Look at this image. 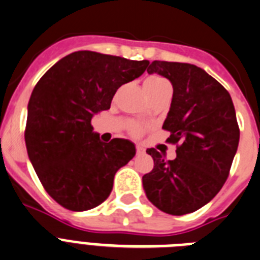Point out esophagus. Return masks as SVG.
Returning <instances> with one entry per match:
<instances>
[{
  "mask_svg": "<svg viewBox=\"0 0 260 260\" xmlns=\"http://www.w3.org/2000/svg\"><path fill=\"white\" fill-rule=\"evenodd\" d=\"M146 153V148H144V147H142V146H137V154H144Z\"/></svg>",
  "mask_w": 260,
  "mask_h": 260,
  "instance_id": "1",
  "label": "esophagus"
}]
</instances>
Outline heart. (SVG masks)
Masks as SVG:
<instances>
[{"label":"heart","mask_w":260,"mask_h":260,"mask_svg":"<svg viewBox=\"0 0 260 260\" xmlns=\"http://www.w3.org/2000/svg\"><path fill=\"white\" fill-rule=\"evenodd\" d=\"M168 87L171 89L170 82H169L166 78L161 77V76L158 75L149 76V77H147L146 81H144V89H146L148 96L151 94H153V92L159 91V90L162 89H168ZM142 132L143 127L140 125H138V123H134V125L130 127V133H132L133 135H135V137H139V135L142 134Z\"/></svg>","instance_id":"b5f03b06"}]
</instances>
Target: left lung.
<instances>
[{
	"mask_svg": "<svg viewBox=\"0 0 260 260\" xmlns=\"http://www.w3.org/2000/svg\"><path fill=\"white\" fill-rule=\"evenodd\" d=\"M147 72L173 85L162 128L170 132L166 142L177 144V158L147 149L154 166L143 177V188L164 213H193L215 197L230 175L240 140L235 107L230 92L193 64L154 60Z\"/></svg>",
	"mask_w": 260,
	"mask_h": 260,
	"instance_id": "obj_1",
	"label": "left lung"
}]
</instances>
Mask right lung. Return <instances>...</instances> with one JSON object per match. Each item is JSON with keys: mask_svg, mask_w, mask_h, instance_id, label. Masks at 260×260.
Segmentation results:
<instances>
[{"mask_svg": "<svg viewBox=\"0 0 260 260\" xmlns=\"http://www.w3.org/2000/svg\"><path fill=\"white\" fill-rule=\"evenodd\" d=\"M148 60L94 51L64 56L40 78L28 103L25 146L45 190L63 208L85 211L106 201L117 170L135 146L92 133L95 113L111 108L123 83L142 76Z\"/></svg>", "mask_w": 260, "mask_h": 260, "instance_id": "right-lung-1", "label": "right lung"}]
</instances>
